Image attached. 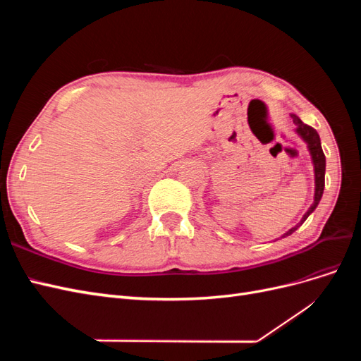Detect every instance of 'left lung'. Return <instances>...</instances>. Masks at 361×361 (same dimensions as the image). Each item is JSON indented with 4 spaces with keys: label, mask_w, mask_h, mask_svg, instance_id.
<instances>
[{
    "label": "left lung",
    "mask_w": 361,
    "mask_h": 361,
    "mask_svg": "<svg viewBox=\"0 0 361 361\" xmlns=\"http://www.w3.org/2000/svg\"><path fill=\"white\" fill-rule=\"evenodd\" d=\"M290 117L293 118L295 126H297V129L295 130H297V134L305 141V143H307V147L310 152L313 170H314V200H313V204L309 207V211L302 215L301 221L295 227H292L290 231H288L285 235H283V238L292 235L305 220H307V216L316 209V206L319 204L322 192H324V187H325V155H324L322 147H321L319 134L316 133V129H313L312 126L301 122V118L298 116L290 114Z\"/></svg>",
    "instance_id": "obj_1"
}]
</instances>
